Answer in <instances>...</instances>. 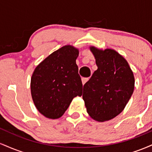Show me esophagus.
<instances>
[{
  "instance_id": "34e87169",
  "label": "esophagus",
  "mask_w": 152,
  "mask_h": 152,
  "mask_svg": "<svg viewBox=\"0 0 152 152\" xmlns=\"http://www.w3.org/2000/svg\"><path fill=\"white\" fill-rule=\"evenodd\" d=\"M88 79H89V78H82L81 80H82V83H83V85H84L85 83L88 81Z\"/></svg>"
}]
</instances>
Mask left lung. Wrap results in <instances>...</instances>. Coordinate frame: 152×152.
I'll return each instance as SVG.
<instances>
[{
  "mask_svg": "<svg viewBox=\"0 0 152 152\" xmlns=\"http://www.w3.org/2000/svg\"><path fill=\"white\" fill-rule=\"evenodd\" d=\"M98 69L83 86L87 112L97 121L112 119L123 111L134 88L133 72L122 56L112 49L90 47Z\"/></svg>",
  "mask_w": 152,
  "mask_h": 152,
  "instance_id": "8db88e82",
  "label": "left lung"
}]
</instances>
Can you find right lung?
Returning a JSON list of instances; mask_svg holds the SVG:
<instances>
[{
    "label": "right lung",
    "mask_w": 152,
    "mask_h": 152,
    "mask_svg": "<svg viewBox=\"0 0 152 152\" xmlns=\"http://www.w3.org/2000/svg\"><path fill=\"white\" fill-rule=\"evenodd\" d=\"M78 50L63 46L35 69L31 81V96L40 113L49 118H60L74 97L82 95L81 77L76 60Z\"/></svg>",
    "instance_id": "add662e5"
}]
</instances>
